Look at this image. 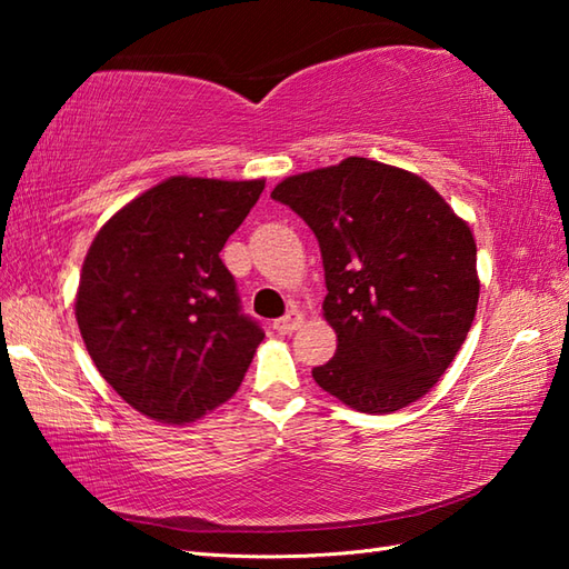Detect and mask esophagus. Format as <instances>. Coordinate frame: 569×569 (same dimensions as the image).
Returning <instances> with one entry per match:
<instances>
[{"mask_svg":"<svg viewBox=\"0 0 569 569\" xmlns=\"http://www.w3.org/2000/svg\"><path fill=\"white\" fill-rule=\"evenodd\" d=\"M300 325H303V316H300L298 310H291V312H288V316L273 320V330L278 335H291L293 330L300 328Z\"/></svg>","mask_w":569,"mask_h":569,"instance_id":"34e87169","label":"esophagus"}]
</instances>
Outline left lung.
I'll return each instance as SVG.
<instances>
[{
	"instance_id": "1",
	"label": "left lung",
	"mask_w": 569,
	"mask_h": 569,
	"mask_svg": "<svg viewBox=\"0 0 569 569\" xmlns=\"http://www.w3.org/2000/svg\"><path fill=\"white\" fill-rule=\"evenodd\" d=\"M316 232L337 352L312 369L320 389L361 413H393L452 365L479 303L469 224L420 176L349 156L278 183Z\"/></svg>"
}]
</instances>
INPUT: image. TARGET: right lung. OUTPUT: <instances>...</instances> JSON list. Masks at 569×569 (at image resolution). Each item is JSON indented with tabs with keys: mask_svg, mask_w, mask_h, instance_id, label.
<instances>
[{
	"mask_svg": "<svg viewBox=\"0 0 569 569\" xmlns=\"http://www.w3.org/2000/svg\"><path fill=\"white\" fill-rule=\"evenodd\" d=\"M263 180L173 176L102 224L82 263L76 320L102 379L183 426L232 398L263 340L220 251Z\"/></svg>",
	"mask_w": 569,
	"mask_h": 569,
	"instance_id": "obj_1",
	"label": "right lung"
}]
</instances>
